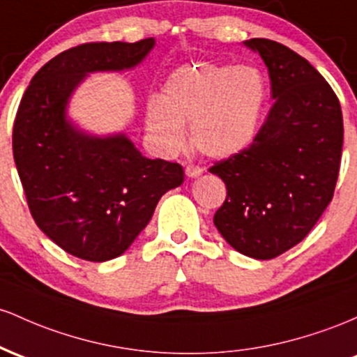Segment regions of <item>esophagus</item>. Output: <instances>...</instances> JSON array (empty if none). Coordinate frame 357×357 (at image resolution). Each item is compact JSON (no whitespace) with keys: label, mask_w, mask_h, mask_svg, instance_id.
Here are the masks:
<instances>
[{"label":"esophagus","mask_w":357,"mask_h":357,"mask_svg":"<svg viewBox=\"0 0 357 357\" xmlns=\"http://www.w3.org/2000/svg\"><path fill=\"white\" fill-rule=\"evenodd\" d=\"M185 174H187V177L195 178L202 174V168H200L199 165H194V163H189V165L185 167Z\"/></svg>","instance_id":"1"}]
</instances>
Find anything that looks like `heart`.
Returning <instances> with one entry per match:
<instances>
[{"label": "heart", "mask_w": 357, "mask_h": 357, "mask_svg": "<svg viewBox=\"0 0 357 357\" xmlns=\"http://www.w3.org/2000/svg\"><path fill=\"white\" fill-rule=\"evenodd\" d=\"M266 99V79L256 67L190 63L168 77L163 99L148 102L146 121L168 153L185 148V125H190L200 153L227 158L251 145Z\"/></svg>", "instance_id": "b5f03b06"}]
</instances>
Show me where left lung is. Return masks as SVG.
I'll use <instances>...</instances> for the list:
<instances>
[{"mask_svg":"<svg viewBox=\"0 0 357 357\" xmlns=\"http://www.w3.org/2000/svg\"><path fill=\"white\" fill-rule=\"evenodd\" d=\"M244 45L261 55L275 102L253 143L209 168L227 190L214 224L236 251L271 259L302 241L332 200L342 111L326 79L297 52L266 38Z\"/></svg>","mask_w":357,"mask_h":357,"instance_id":"left-lung-1","label":"left lung"}]
</instances>
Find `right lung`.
I'll return each mask as SVG.
<instances>
[{
    "label": "right lung",
    "instance_id": "obj_1",
    "mask_svg": "<svg viewBox=\"0 0 357 357\" xmlns=\"http://www.w3.org/2000/svg\"><path fill=\"white\" fill-rule=\"evenodd\" d=\"M155 47L92 42L54 57L31 79L13 125V157L37 226L63 251L107 261L150 222L160 197L183 182V168L150 160L126 135L92 136L67 119L72 92L91 72L133 69Z\"/></svg>",
    "mask_w": 357,
    "mask_h": 357
}]
</instances>
